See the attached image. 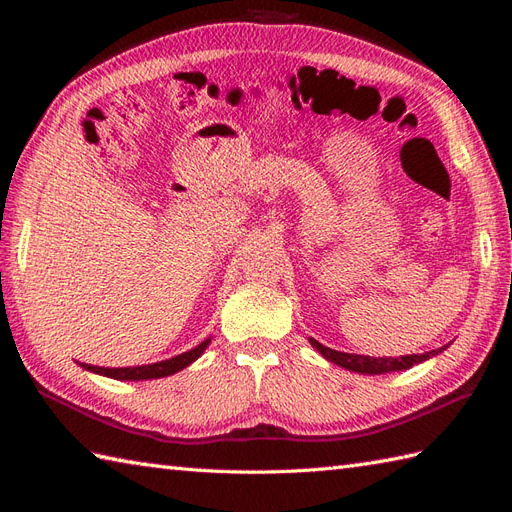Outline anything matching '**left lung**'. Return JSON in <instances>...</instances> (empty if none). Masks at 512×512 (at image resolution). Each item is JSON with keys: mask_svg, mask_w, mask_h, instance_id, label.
Segmentation results:
<instances>
[{"mask_svg": "<svg viewBox=\"0 0 512 512\" xmlns=\"http://www.w3.org/2000/svg\"><path fill=\"white\" fill-rule=\"evenodd\" d=\"M312 342V346L324 356V359L344 367V369H350V371H356V374H391V371H404L416 363L421 361H427L429 356L442 352L444 348L440 350H431V352H425V354H406V356H397V359H393V356H363V354H348V352H337V350H331L327 346L318 344L316 339H309Z\"/></svg>", "mask_w": 512, "mask_h": 512, "instance_id": "1", "label": "left lung"}]
</instances>
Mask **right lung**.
Instances as JSON below:
<instances>
[{
	"mask_svg": "<svg viewBox=\"0 0 512 512\" xmlns=\"http://www.w3.org/2000/svg\"><path fill=\"white\" fill-rule=\"evenodd\" d=\"M211 339H205L203 344H198L196 348L177 354L173 359H166V361H158V363H151V365H138V367H98V365H85V369L89 371H96L100 376H108V378H115V380H153V378H164L170 374H177L183 367H188L192 361H196L200 354L205 352V348L209 346Z\"/></svg>",
	"mask_w": 512,
	"mask_h": 512,
	"instance_id": "right-lung-1",
	"label": "right lung"
}]
</instances>
